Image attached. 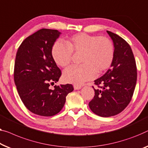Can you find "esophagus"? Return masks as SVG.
<instances>
[{
  "mask_svg": "<svg viewBox=\"0 0 148 148\" xmlns=\"http://www.w3.org/2000/svg\"><path fill=\"white\" fill-rule=\"evenodd\" d=\"M81 86H78V85H74V90H80L81 89Z\"/></svg>",
  "mask_w": 148,
  "mask_h": 148,
  "instance_id": "1",
  "label": "esophagus"
}]
</instances>
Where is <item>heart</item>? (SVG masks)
I'll list each match as a JSON object with an SVG mask.
<instances>
[{
  "label": "heart",
  "instance_id": "obj_1",
  "mask_svg": "<svg viewBox=\"0 0 148 148\" xmlns=\"http://www.w3.org/2000/svg\"><path fill=\"white\" fill-rule=\"evenodd\" d=\"M65 45L56 41L52 46V56L60 67L68 66L71 63L72 54H80L81 64L71 66L63 72L66 82L81 85L91 80L111 66L114 58V48L112 41L105 36H98L78 33L68 37Z\"/></svg>",
  "mask_w": 148,
  "mask_h": 148
}]
</instances>
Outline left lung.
Instances as JSON below:
<instances>
[{
    "label": "left lung",
    "mask_w": 148,
    "mask_h": 148,
    "mask_svg": "<svg viewBox=\"0 0 148 148\" xmlns=\"http://www.w3.org/2000/svg\"><path fill=\"white\" fill-rule=\"evenodd\" d=\"M114 45L111 68L94 80V98L89 102L92 112L102 117L116 116L127 106L133 96L137 80V67L129 44L122 37L107 30Z\"/></svg>",
    "instance_id": "left-lung-1"
}]
</instances>
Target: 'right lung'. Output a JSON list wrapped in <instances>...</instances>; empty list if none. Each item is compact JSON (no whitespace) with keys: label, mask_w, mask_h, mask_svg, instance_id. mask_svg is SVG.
<instances>
[{"label":"right lung","mask_w":148,"mask_h":148,"mask_svg":"<svg viewBox=\"0 0 148 148\" xmlns=\"http://www.w3.org/2000/svg\"><path fill=\"white\" fill-rule=\"evenodd\" d=\"M61 32L42 28L24 40L16 52L14 80L26 108L41 116L56 115L62 109L73 86H49L58 82L61 70L52 56V48Z\"/></svg>","instance_id":"obj_1"}]
</instances>
